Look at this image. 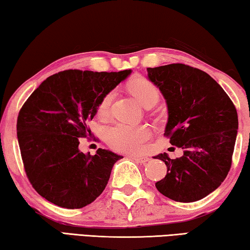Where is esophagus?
I'll return each instance as SVG.
<instances>
[{
	"instance_id": "1",
	"label": "esophagus",
	"mask_w": 250,
	"mask_h": 250,
	"mask_svg": "<svg viewBox=\"0 0 250 250\" xmlns=\"http://www.w3.org/2000/svg\"><path fill=\"white\" fill-rule=\"evenodd\" d=\"M132 159L134 161H137V162L141 163V164H146V162H149L150 159L147 158V156H140V155H133Z\"/></svg>"
}]
</instances>
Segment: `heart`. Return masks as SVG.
I'll list each match as a JSON object with an SVG mask.
<instances>
[{"instance_id":"obj_1","label":"heart","mask_w":250,"mask_h":250,"mask_svg":"<svg viewBox=\"0 0 250 250\" xmlns=\"http://www.w3.org/2000/svg\"><path fill=\"white\" fill-rule=\"evenodd\" d=\"M131 91L142 105H146L152 99H159L158 88L147 79L135 80L131 84ZM113 98H115V91L107 92L99 101L97 115L99 117L108 116ZM150 135V128L146 125L117 122L107 131V142L109 146L115 151L122 153H134L142 149Z\"/></svg>"}]
</instances>
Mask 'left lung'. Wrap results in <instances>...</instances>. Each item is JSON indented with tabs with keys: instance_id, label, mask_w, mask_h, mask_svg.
Returning <instances> with one entry per match:
<instances>
[{
	"instance_id": "8db88e82",
	"label": "left lung",
	"mask_w": 250,
	"mask_h": 250,
	"mask_svg": "<svg viewBox=\"0 0 250 250\" xmlns=\"http://www.w3.org/2000/svg\"><path fill=\"white\" fill-rule=\"evenodd\" d=\"M147 77L167 100L168 120L164 135L183 150L181 158L161 153L166 163L158 191L171 200H202L225 180L238 129V116L223 88L201 69L184 64L146 68Z\"/></svg>"
}]
</instances>
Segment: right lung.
I'll use <instances>...</instances> for the list:
<instances>
[{
    "label": "right lung",
    "instance_id": "add662e5",
    "mask_svg": "<svg viewBox=\"0 0 250 250\" xmlns=\"http://www.w3.org/2000/svg\"><path fill=\"white\" fill-rule=\"evenodd\" d=\"M68 69L44 80L25 101L18 117L19 146L29 183L53 204L75 209L94 202L107 185L121 155L78 149L90 135L100 99L130 75Z\"/></svg>",
    "mask_w": 250,
    "mask_h": 250
}]
</instances>
